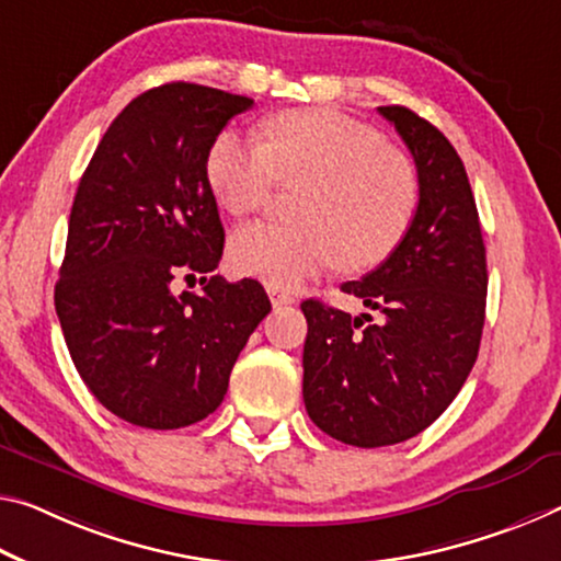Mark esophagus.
Wrapping results in <instances>:
<instances>
[{"mask_svg":"<svg viewBox=\"0 0 561 561\" xmlns=\"http://www.w3.org/2000/svg\"><path fill=\"white\" fill-rule=\"evenodd\" d=\"M266 291H270V299L274 307H287V305H295L297 297L289 295V291H284L279 287H266Z\"/></svg>","mask_w":561,"mask_h":561,"instance_id":"esophagus-1","label":"esophagus"}]
</instances>
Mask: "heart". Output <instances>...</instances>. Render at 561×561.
I'll use <instances>...</instances> for the list:
<instances>
[{
    "label": "heart",
    "instance_id": "obj_1",
    "mask_svg": "<svg viewBox=\"0 0 561 561\" xmlns=\"http://www.w3.org/2000/svg\"><path fill=\"white\" fill-rule=\"evenodd\" d=\"M207 182L229 215L266 207L282 184H305L299 225H247L229 242V262L270 287H299L342 262L369 270L402 242L416 209V174L377 129L350 114L309 106L272 114L262 141L221 131L207 154Z\"/></svg>",
    "mask_w": 561,
    "mask_h": 561
}]
</instances>
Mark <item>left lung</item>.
I'll use <instances>...</instances> for the list:
<instances>
[{"instance_id": "8db88e82", "label": "left lung", "mask_w": 561, "mask_h": 561, "mask_svg": "<svg viewBox=\"0 0 561 561\" xmlns=\"http://www.w3.org/2000/svg\"><path fill=\"white\" fill-rule=\"evenodd\" d=\"M379 114L404 139L420 180L402 242L375 272L342 284L379 317L301 301L309 420L364 449L416 437L459 394L477 362L489 282L474 194L457 149L407 106H379Z\"/></svg>"}]
</instances>
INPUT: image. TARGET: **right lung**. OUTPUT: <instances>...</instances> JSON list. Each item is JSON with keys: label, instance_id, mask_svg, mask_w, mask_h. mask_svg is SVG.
I'll use <instances>...</instances> for the list:
<instances>
[{"label": "right lung", "instance_id": "1", "mask_svg": "<svg viewBox=\"0 0 561 561\" xmlns=\"http://www.w3.org/2000/svg\"><path fill=\"white\" fill-rule=\"evenodd\" d=\"M254 100L172 82L139 94L79 180L55 307L72 362L100 402L147 430L215 412L249 334L270 314L256 279L215 274L225 227L207 182L211 141ZM202 273V296H174Z\"/></svg>", "mask_w": 561, "mask_h": 561}]
</instances>
